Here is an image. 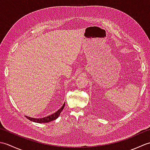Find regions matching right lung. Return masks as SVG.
I'll list each match as a JSON object with an SVG mask.
<instances>
[{
  "label": "right lung",
  "mask_w": 150,
  "mask_h": 150,
  "mask_svg": "<svg viewBox=\"0 0 150 150\" xmlns=\"http://www.w3.org/2000/svg\"><path fill=\"white\" fill-rule=\"evenodd\" d=\"M64 106H65V103L63 104V106L61 107V108H60V109L58 111H57L55 113H53L52 115H49V116L46 117L44 118H42V119H35V118H31V117H27V116H26V117L27 118V119H29L30 120L33 121V122H39V123L49 122H50V121L55 120L56 119H57V118L59 117L60 113H61V111L64 109Z\"/></svg>",
  "instance_id": "add662e5"
}]
</instances>
